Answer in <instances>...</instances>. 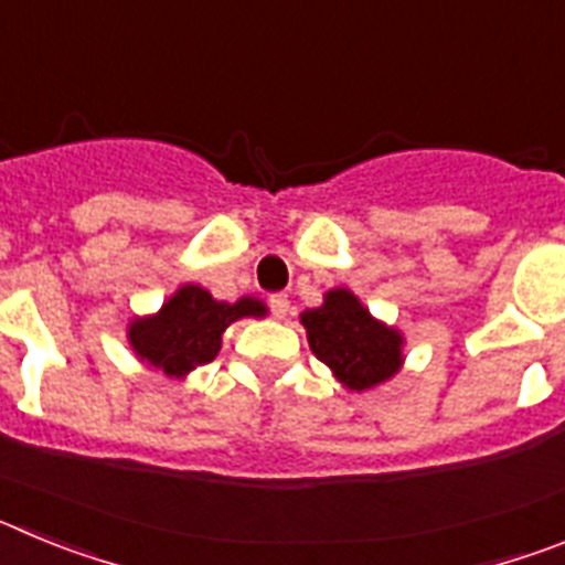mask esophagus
I'll return each instance as SVG.
<instances>
[{"label": "esophagus", "instance_id": "obj_1", "mask_svg": "<svg viewBox=\"0 0 565 565\" xmlns=\"http://www.w3.org/2000/svg\"><path fill=\"white\" fill-rule=\"evenodd\" d=\"M268 306H271L274 317L282 319L288 313V308H291V302H288L286 294H271V299H268Z\"/></svg>", "mask_w": 565, "mask_h": 565}]
</instances>
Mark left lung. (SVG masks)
Listing matches in <instances>:
<instances>
[{
  "mask_svg": "<svg viewBox=\"0 0 565 565\" xmlns=\"http://www.w3.org/2000/svg\"><path fill=\"white\" fill-rule=\"evenodd\" d=\"M299 322L313 356L331 367L344 391H371L402 371L404 333L373 317L351 288L326 291L322 306L306 308Z\"/></svg>",
  "mask_w": 565,
  "mask_h": 565,
  "instance_id": "left-lung-1",
  "label": "left lung"
}]
</instances>
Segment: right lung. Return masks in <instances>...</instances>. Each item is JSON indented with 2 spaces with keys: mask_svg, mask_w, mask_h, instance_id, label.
Instances as JSON below:
<instances>
[{
  "mask_svg": "<svg viewBox=\"0 0 565 565\" xmlns=\"http://www.w3.org/2000/svg\"><path fill=\"white\" fill-rule=\"evenodd\" d=\"M268 308L257 297H239L237 302L214 299L201 286H181L154 313L132 317L127 342L132 353L154 373L169 379H186L217 356L223 333L243 317H266Z\"/></svg>",
  "mask_w": 565,
  "mask_h": 565,
  "instance_id": "add662e5",
  "label": "right lung"
}]
</instances>
